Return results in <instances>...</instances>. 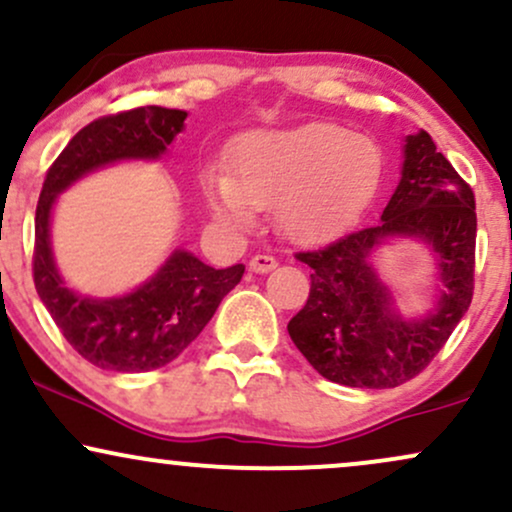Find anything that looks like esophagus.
<instances>
[{
  "instance_id": "1",
  "label": "esophagus",
  "mask_w": 512,
  "mask_h": 512,
  "mask_svg": "<svg viewBox=\"0 0 512 512\" xmlns=\"http://www.w3.org/2000/svg\"><path fill=\"white\" fill-rule=\"evenodd\" d=\"M276 264H279V262H276L272 255H255L250 260V269H252V272H257V274H267V272H272Z\"/></svg>"
}]
</instances>
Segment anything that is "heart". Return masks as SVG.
<instances>
[{"instance_id": "obj_1", "label": "heart", "mask_w": 512, "mask_h": 512, "mask_svg": "<svg viewBox=\"0 0 512 512\" xmlns=\"http://www.w3.org/2000/svg\"><path fill=\"white\" fill-rule=\"evenodd\" d=\"M383 151L366 134L332 122L245 134L233 149V173L204 175L209 207L233 226L274 207L276 226L293 240H322L351 226L383 180Z\"/></svg>"}]
</instances>
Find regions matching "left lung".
<instances>
[{"label": "left lung", "instance_id": "8db88e82", "mask_svg": "<svg viewBox=\"0 0 512 512\" xmlns=\"http://www.w3.org/2000/svg\"><path fill=\"white\" fill-rule=\"evenodd\" d=\"M474 192L421 129L404 144L395 195L378 226L296 252L313 269L308 301L289 322L298 351L322 378L385 390L416 378L443 349L474 296ZM421 237L439 255L441 298L421 321H404L369 260L387 237Z\"/></svg>", "mask_w": 512, "mask_h": 512}]
</instances>
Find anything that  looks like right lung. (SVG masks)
Instances as JSON below:
<instances>
[{
    "label": "right lung",
    "mask_w": 512,
    "mask_h": 512,
    "mask_svg": "<svg viewBox=\"0 0 512 512\" xmlns=\"http://www.w3.org/2000/svg\"><path fill=\"white\" fill-rule=\"evenodd\" d=\"M185 117V110L158 105L98 117L64 146L40 190L33 248L35 291L76 354L103 370L142 373L166 366L195 342L223 296L243 279V264L214 269L192 252L175 250L137 291L96 301L69 291L52 262L50 211L64 187L105 163L158 158L182 129Z\"/></svg>",
    "instance_id": "right-lung-1"
}]
</instances>
